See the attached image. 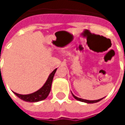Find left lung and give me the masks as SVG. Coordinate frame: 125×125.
I'll return each mask as SVG.
<instances>
[{
    "mask_svg": "<svg viewBox=\"0 0 125 125\" xmlns=\"http://www.w3.org/2000/svg\"><path fill=\"white\" fill-rule=\"evenodd\" d=\"M72 96H73V98H75V99L78 100L79 101H81V102H86V103H96V102H98L100 101L101 100L103 99V98H100V99H98V100H85V99H82V98H80L76 96H74L73 94H72Z\"/></svg>",
    "mask_w": 125,
    "mask_h": 125,
    "instance_id": "left-lung-1",
    "label": "left lung"
}]
</instances>
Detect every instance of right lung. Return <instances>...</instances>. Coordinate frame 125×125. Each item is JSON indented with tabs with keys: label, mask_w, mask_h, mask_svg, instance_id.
Returning a JSON list of instances; mask_svg holds the SVG:
<instances>
[{
	"label": "right lung",
	"mask_w": 125,
	"mask_h": 125,
	"mask_svg": "<svg viewBox=\"0 0 125 125\" xmlns=\"http://www.w3.org/2000/svg\"><path fill=\"white\" fill-rule=\"evenodd\" d=\"M56 70H57V68L55 69L54 70L50 73V75H49L48 78L46 82L37 91L33 92L32 94H25V95L17 94L16 92H14V94L17 96L19 97V98H21V100H23L24 101H26V102H36L45 100L47 97L48 96L49 92L51 91L52 81H53V76H54Z\"/></svg>",
	"instance_id": "1"
}]
</instances>
